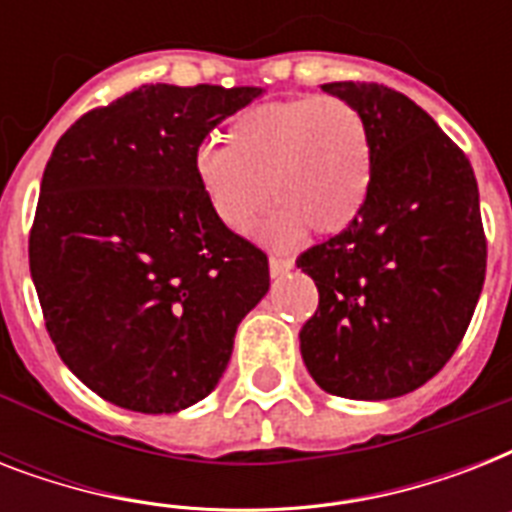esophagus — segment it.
Here are the masks:
<instances>
[{
  "label": "esophagus",
  "mask_w": 512,
  "mask_h": 512,
  "mask_svg": "<svg viewBox=\"0 0 512 512\" xmlns=\"http://www.w3.org/2000/svg\"><path fill=\"white\" fill-rule=\"evenodd\" d=\"M268 265H271V276H281V273H287L292 268V260L281 255H271L268 257Z\"/></svg>",
  "instance_id": "esophagus-1"
}]
</instances>
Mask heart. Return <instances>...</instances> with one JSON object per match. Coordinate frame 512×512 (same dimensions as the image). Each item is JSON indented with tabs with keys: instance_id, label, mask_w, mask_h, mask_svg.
Returning <instances> with one entry per match:
<instances>
[{
	"instance_id": "heart-1",
	"label": "heart",
	"mask_w": 512,
	"mask_h": 512,
	"mask_svg": "<svg viewBox=\"0 0 512 512\" xmlns=\"http://www.w3.org/2000/svg\"><path fill=\"white\" fill-rule=\"evenodd\" d=\"M196 180L212 215L233 233H247L271 196L279 207L265 225L268 239H295L305 225L337 233L369 193V124L337 95L257 103L225 124L223 146L201 148Z\"/></svg>"
}]
</instances>
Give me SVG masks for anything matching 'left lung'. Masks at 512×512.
Segmentation results:
<instances>
[{
	"label": "left lung",
	"mask_w": 512,
	"mask_h": 512,
	"mask_svg": "<svg viewBox=\"0 0 512 512\" xmlns=\"http://www.w3.org/2000/svg\"><path fill=\"white\" fill-rule=\"evenodd\" d=\"M372 138L361 212L297 257L319 289L300 353L321 388L382 401L436 377L486 279V233L468 156L414 100L374 82H329Z\"/></svg>",
	"instance_id": "8db88e82"
}]
</instances>
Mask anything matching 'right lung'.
I'll return each instance as SVG.
<instances>
[{"instance_id":"obj_1","label":"right lung","mask_w":512,"mask_h":512,"mask_svg":"<svg viewBox=\"0 0 512 512\" xmlns=\"http://www.w3.org/2000/svg\"><path fill=\"white\" fill-rule=\"evenodd\" d=\"M260 87L143 84L79 116L42 175L28 265L63 364L111 404L172 414L215 390L268 255L196 180L209 132Z\"/></svg>"}]
</instances>
